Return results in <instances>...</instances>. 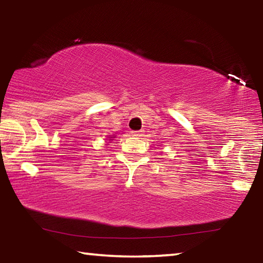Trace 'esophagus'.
Listing matches in <instances>:
<instances>
[{"mask_svg":"<svg viewBox=\"0 0 263 263\" xmlns=\"http://www.w3.org/2000/svg\"><path fill=\"white\" fill-rule=\"evenodd\" d=\"M144 135V131H131V136L135 138H141Z\"/></svg>","mask_w":263,"mask_h":263,"instance_id":"obj_1","label":"esophagus"}]
</instances>
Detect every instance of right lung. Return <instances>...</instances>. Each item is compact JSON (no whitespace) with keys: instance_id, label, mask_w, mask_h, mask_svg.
I'll list each match as a JSON object with an SVG mask.
<instances>
[{"instance_id":"add662e5","label":"right lung","mask_w":263,"mask_h":263,"mask_svg":"<svg viewBox=\"0 0 263 263\" xmlns=\"http://www.w3.org/2000/svg\"><path fill=\"white\" fill-rule=\"evenodd\" d=\"M114 138H116V136H111V137H109V140H110V141H112V140H114Z\"/></svg>"}]
</instances>
